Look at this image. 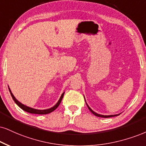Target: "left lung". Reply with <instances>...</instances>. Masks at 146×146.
<instances>
[{"instance_id": "left-lung-1", "label": "left lung", "mask_w": 146, "mask_h": 146, "mask_svg": "<svg viewBox=\"0 0 146 146\" xmlns=\"http://www.w3.org/2000/svg\"><path fill=\"white\" fill-rule=\"evenodd\" d=\"M85 102H86V101H85ZM86 104H87V103H86ZM87 106L88 108H89V110L91 111V112H92L93 114H94V115H95V116H98V117H102V118H109V117H114V116H118V115H119V114H116V115H110V116H104V115H101V114H97L96 112H95L94 111L92 110L91 109V108H90L89 106L87 105Z\"/></svg>"}]
</instances>
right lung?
Here are the masks:
<instances>
[{
    "mask_svg": "<svg viewBox=\"0 0 146 146\" xmlns=\"http://www.w3.org/2000/svg\"><path fill=\"white\" fill-rule=\"evenodd\" d=\"M9 89L11 95L13 100H14V102H15V104H17V105L19 106V108H21L23 110L26 111H27V112L31 113V114H48V113L52 112V111L55 110L56 109L57 107H58L59 104H60L61 102H62V100L63 97H64V93H62V96H61V98H60V99H59V100L58 101V102H57V103L55 104L53 107H52L51 108H49L47 110H36L35 108H30V107H28V106H26L23 105V104H22L21 103H20L19 101H17V100H16L15 97H14V95H13V93H11V91L10 89Z\"/></svg>",
    "mask_w": 146,
    "mask_h": 146,
    "instance_id": "obj_1",
    "label": "right lung"
}]
</instances>
